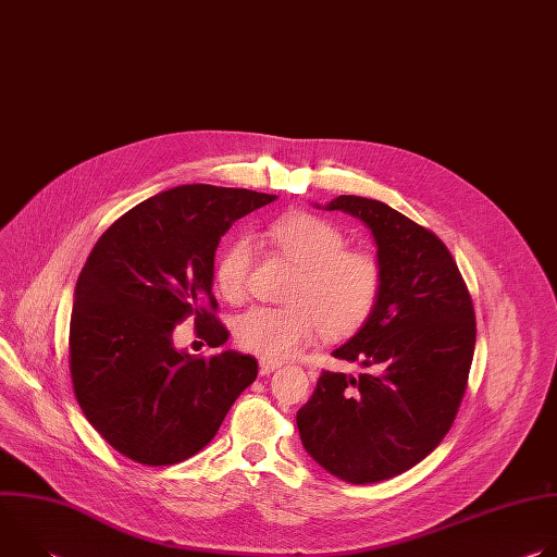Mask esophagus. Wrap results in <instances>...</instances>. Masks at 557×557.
Returning <instances> with one entry per match:
<instances>
[{"instance_id":"1","label":"esophagus","mask_w":557,"mask_h":557,"mask_svg":"<svg viewBox=\"0 0 557 557\" xmlns=\"http://www.w3.org/2000/svg\"><path fill=\"white\" fill-rule=\"evenodd\" d=\"M282 363L280 361H271V359H260V374H271V372H275L277 368H280Z\"/></svg>"}]
</instances>
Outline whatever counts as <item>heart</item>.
<instances>
[{
	"label": "heart",
	"mask_w": 557,
	"mask_h": 557,
	"mask_svg": "<svg viewBox=\"0 0 557 557\" xmlns=\"http://www.w3.org/2000/svg\"><path fill=\"white\" fill-rule=\"evenodd\" d=\"M271 240L293 260L297 275L286 306H253L237 314V346L262 359L282 361L324 331L329 339L357 333L374 312L383 267L370 251L346 249V235L312 213H288L271 224ZM253 264V245L235 237L215 262V284L224 299L243 301Z\"/></svg>",
	"instance_id": "obj_1"
}]
</instances>
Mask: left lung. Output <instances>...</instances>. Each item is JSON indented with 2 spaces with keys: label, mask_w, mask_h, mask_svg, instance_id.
I'll return each instance as SVG.
<instances>
[{
  "label": "left lung",
  "mask_w": 557,
  "mask_h": 557,
  "mask_svg": "<svg viewBox=\"0 0 557 557\" xmlns=\"http://www.w3.org/2000/svg\"><path fill=\"white\" fill-rule=\"evenodd\" d=\"M376 243L383 288L370 320L333 357L376 372L324 370L297 412L306 451L337 479L366 485L421 462L449 432L467 387L475 314L438 237L385 202L339 196Z\"/></svg>",
  "instance_id": "8db88e82"
}]
</instances>
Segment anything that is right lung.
Instances as JSON below:
<instances>
[{"label":"right lung","mask_w":557,"mask_h":557,"mask_svg":"<svg viewBox=\"0 0 557 557\" xmlns=\"http://www.w3.org/2000/svg\"><path fill=\"white\" fill-rule=\"evenodd\" d=\"M275 196L181 185L121 215L95 245L74 288L70 374L92 428L123 456L174 465L198 454L258 376L251 355L194 357L176 350L174 329L194 317L218 348L213 258L235 220Z\"/></svg>","instance_id":"obj_1"}]
</instances>
